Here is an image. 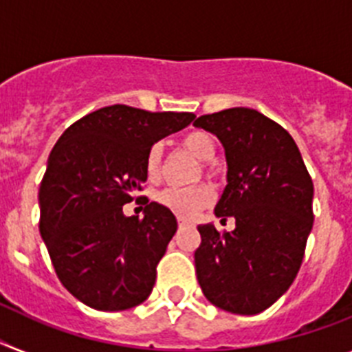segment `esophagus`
Here are the masks:
<instances>
[{
  "instance_id": "esophagus-1",
  "label": "esophagus",
  "mask_w": 352,
  "mask_h": 352,
  "mask_svg": "<svg viewBox=\"0 0 352 352\" xmlns=\"http://www.w3.org/2000/svg\"><path fill=\"white\" fill-rule=\"evenodd\" d=\"M186 226H191V221L184 220V218H179V227H186Z\"/></svg>"
}]
</instances>
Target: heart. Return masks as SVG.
I'll use <instances>...</instances> for the list:
<instances>
[{"label": "heart", "mask_w": 352, "mask_h": 352, "mask_svg": "<svg viewBox=\"0 0 352 352\" xmlns=\"http://www.w3.org/2000/svg\"><path fill=\"white\" fill-rule=\"evenodd\" d=\"M184 146L191 155L199 161H211L214 155V141L204 131H193L182 138ZM144 171L150 181H155L161 171V146L153 144L144 157ZM157 202L175 212L181 218H193L199 211L212 202V190L206 184L191 186V188H166L157 195Z\"/></svg>", "instance_id": "heart-1"}]
</instances>
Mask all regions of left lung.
<instances>
[{"label":"left lung","mask_w":352,"mask_h":352,"mask_svg":"<svg viewBox=\"0 0 352 352\" xmlns=\"http://www.w3.org/2000/svg\"><path fill=\"white\" fill-rule=\"evenodd\" d=\"M221 141L227 186L214 214L234 231L199 226L197 279L223 311L256 315L270 308L300 268L313 227V182L294 138L247 107L204 114L193 123Z\"/></svg>","instance_id":"obj_1"}]
</instances>
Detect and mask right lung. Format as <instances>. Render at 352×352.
<instances>
[{
	"label": "right lung",
	"instance_id": "1",
	"mask_svg": "<svg viewBox=\"0 0 352 352\" xmlns=\"http://www.w3.org/2000/svg\"><path fill=\"white\" fill-rule=\"evenodd\" d=\"M193 120L111 105L75 121L53 146L39 188L41 236L64 288L89 308L121 311L152 294L177 220L157 202H144L143 218L125 217L123 206L143 190L153 143Z\"/></svg>",
	"mask_w": 352,
	"mask_h": 352
}]
</instances>
